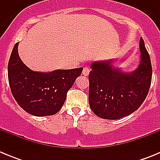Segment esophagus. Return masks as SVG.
I'll list each match as a JSON object with an SVG mask.
<instances>
[{
	"instance_id": "obj_1",
	"label": "esophagus",
	"mask_w": 160,
	"mask_h": 160,
	"mask_svg": "<svg viewBox=\"0 0 160 160\" xmlns=\"http://www.w3.org/2000/svg\"><path fill=\"white\" fill-rule=\"evenodd\" d=\"M90 68L87 67V66H85L84 68H83V70H82V74L85 76H87L89 74V73H90Z\"/></svg>"
}]
</instances>
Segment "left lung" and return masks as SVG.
I'll list each match as a JSON object with an SVG mask.
<instances>
[{"label":"left lung","mask_w":160,"mask_h":160,"mask_svg":"<svg viewBox=\"0 0 160 160\" xmlns=\"http://www.w3.org/2000/svg\"><path fill=\"white\" fill-rule=\"evenodd\" d=\"M139 49L140 64L131 73L114 68L110 61L92 63L89 73V103L97 116L118 119L138 110L144 102L152 83V67L142 38Z\"/></svg>","instance_id":"1"}]
</instances>
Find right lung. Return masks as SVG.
<instances>
[{
    "instance_id": "right-lung-1",
    "label": "right lung",
    "mask_w": 160,
    "mask_h": 160,
    "mask_svg": "<svg viewBox=\"0 0 160 160\" xmlns=\"http://www.w3.org/2000/svg\"><path fill=\"white\" fill-rule=\"evenodd\" d=\"M15 44L8 64V78L12 96L24 111L34 116H48L58 112L66 94L81 75L82 68L34 72L25 66Z\"/></svg>"
}]
</instances>
